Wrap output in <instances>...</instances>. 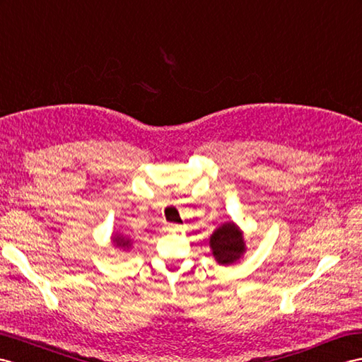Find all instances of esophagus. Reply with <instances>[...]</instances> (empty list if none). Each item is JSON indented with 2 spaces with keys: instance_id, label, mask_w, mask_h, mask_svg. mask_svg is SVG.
Instances as JSON below:
<instances>
[{
  "instance_id": "34e87169",
  "label": "esophagus",
  "mask_w": 362,
  "mask_h": 362,
  "mask_svg": "<svg viewBox=\"0 0 362 362\" xmlns=\"http://www.w3.org/2000/svg\"><path fill=\"white\" fill-rule=\"evenodd\" d=\"M166 228H168L170 230H177L180 226L175 225V223H168V225H166Z\"/></svg>"
}]
</instances>
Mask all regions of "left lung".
<instances>
[{
	"instance_id": "obj_1",
	"label": "left lung",
	"mask_w": 362,
	"mask_h": 362,
	"mask_svg": "<svg viewBox=\"0 0 362 362\" xmlns=\"http://www.w3.org/2000/svg\"><path fill=\"white\" fill-rule=\"evenodd\" d=\"M209 245L217 263L223 266L235 263L246 251L242 230L233 221L217 228L209 238Z\"/></svg>"
}]
</instances>
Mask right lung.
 <instances>
[{
    "mask_svg": "<svg viewBox=\"0 0 362 362\" xmlns=\"http://www.w3.org/2000/svg\"><path fill=\"white\" fill-rule=\"evenodd\" d=\"M113 243L117 246V247H122V249H128L129 245H132V240H128L122 235H117L113 238Z\"/></svg>",
    "mask_w": 362,
    "mask_h": 362,
    "instance_id": "obj_1",
    "label": "right lung"
}]
</instances>
